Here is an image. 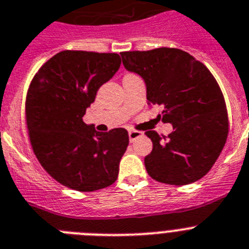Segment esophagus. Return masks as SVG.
I'll use <instances>...</instances> for the list:
<instances>
[{
  "label": "esophagus",
  "instance_id": "obj_1",
  "mask_svg": "<svg viewBox=\"0 0 249 249\" xmlns=\"http://www.w3.org/2000/svg\"><path fill=\"white\" fill-rule=\"evenodd\" d=\"M142 135V131H137V130H129V140L130 142H134L138 138H140Z\"/></svg>",
  "mask_w": 249,
  "mask_h": 249
}]
</instances>
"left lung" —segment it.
<instances>
[{"label":"left lung","instance_id":"obj_1","mask_svg":"<svg viewBox=\"0 0 249 249\" xmlns=\"http://www.w3.org/2000/svg\"><path fill=\"white\" fill-rule=\"evenodd\" d=\"M125 69L142 77L149 105H161L168 137L146 131L153 150L144 159L157 181L190 184L207 174L228 137L226 101L217 80L204 64L179 49L120 53Z\"/></svg>","mask_w":249,"mask_h":249}]
</instances>
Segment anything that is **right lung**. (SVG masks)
Listing matches in <instances>:
<instances>
[{
  "label": "right lung",
  "instance_id": "1",
  "mask_svg": "<svg viewBox=\"0 0 249 249\" xmlns=\"http://www.w3.org/2000/svg\"><path fill=\"white\" fill-rule=\"evenodd\" d=\"M120 64L118 53L65 50L45 62L30 84L25 111L32 149L42 168L65 187L94 192L118 178L127 131L100 133L83 116Z\"/></svg>",
  "mask_w": 249,
  "mask_h": 249
}]
</instances>
